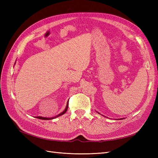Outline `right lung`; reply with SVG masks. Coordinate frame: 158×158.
I'll return each instance as SVG.
<instances>
[{
  "label": "right lung",
  "mask_w": 158,
  "mask_h": 158,
  "mask_svg": "<svg viewBox=\"0 0 158 158\" xmlns=\"http://www.w3.org/2000/svg\"><path fill=\"white\" fill-rule=\"evenodd\" d=\"M68 106H69V102L67 103V105H66V107L65 110H64V111H63L62 113H61L60 114H59L58 115H57L56 117H58V116H60V115H63V114H64V113L66 112L67 109H68ZM36 118H38V119H44V120H49V119H52L54 118V117H52V118H46V117H36Z\"/></svg>",
  "instance_id": "right-lung-1"
}]
</instances>
